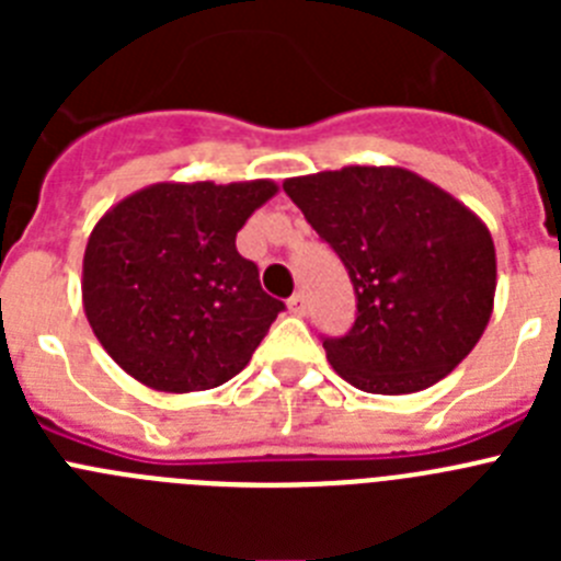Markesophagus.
I'll list each match as a JSON object with an SVG mask.
<instances>
[{
  "label": "esophagus",
  "instance_id": "obj_1",
  "mask_svg": "<svg viewBox=\"0 0 561 561\" xmlns=\"http://www.w3.org/2000/svg\"><path fill=\"white\" fill-rule=\"evenodd\" d=\"M286 306H289L291 314L304 317L306 314V295H304V291H297V295H291L289 300H286Z\"/></svg>",
  "mask_w": 561,
  "mask_h": 561
}]
</instances>
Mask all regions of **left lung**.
Wrapping results in <instances>:
<instances>
[{"mask_svg":"<svg viewBox=\"0 0 561 561\" xmlns=\"http://www.w3.org/2000/svg\"><path fill=\"white\" fill-rule=\"evenodd\" d=\"M340 255L356 291L345 336L323 340L331 368L365 393L404 396L453 374L494 309L489 227L408 168L348 165L284 182Z\"/></svg>","mask_w":561,"mask_h":561,"instance_id":"left-lung-1","label":"left lung"}]
</instances>
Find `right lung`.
<instances>
[{
	"label": "right lung",
	"mask_w": 561,
	"mask_h": 561,
	"mask_svg": "<svg viewBox=\"0 0 561 561\" xmlns=\"http://www.w3.org/2000/svg\"><path fill=\"white\" fill-rule=\"evenodd\" d=\"M275 193L272 180L157 182L103 213L83 252V311L128 376L193 393L247 368L284 304L236 236Z\"/></svg>",
	"instance_id": "obj_1"
}]
</instances>
